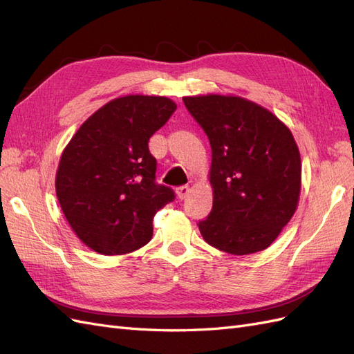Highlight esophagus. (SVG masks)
<instances>
[{
  "mask_svg": "<svg viewBox=\"0 0 354 354\" xmlns=\"http://www.w3.org/2000/svg\"><path fill=\"white\" fill-rule=\"evenodd\" d=\"M189 187L187 186H181V187H178L177 190H176V194H177V198L180 199V201H185L186 198H187V195H189Z\"/></svg>",
  "mask_w": 354,
  "mask_h": 354,
  "instance_id": "obj_1",
  "label": "esophagus"
}]
</instances>
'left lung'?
<instances>
[{
    "mask_svg": "<svg viewBox=\"0 0 354 354\" xmlns=\"http://www.w3.org/2000/svg\"><path fill=\"white\" fill-rule=\"evenodd\" d=\"M211 145L212 209L202 238L234 255L266 250L291 220L301 159L289 128L267 109L233 95L183 97Z\"/></svg>",
    "mask_w": 354,
    "mask_h": 354,
    "instance_id": "8db88e82",
    "label": "left lung"
}]
</instances>
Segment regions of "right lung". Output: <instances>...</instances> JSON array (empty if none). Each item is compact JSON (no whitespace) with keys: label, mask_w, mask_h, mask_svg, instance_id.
I'll use <instances>...</instances> for the list:
<instances>
[{"label":"right lung","mask_w":354,"mask_h":354,"mask_svg":"<svg viewBox=\"0 0 354 354\" xmlns=\"http://www.w3.org/2000/svg\"><path fill=\"white\" fill-rule=\"evenodd\" d=\"M177 109L158 95H125L94 112L62 153L56 195L77 236L93 251L121 255L152 239L155 214L174 190L155 181L149 138Z\"/></svg>","instance_id":"obj_1"}]
</instances>
